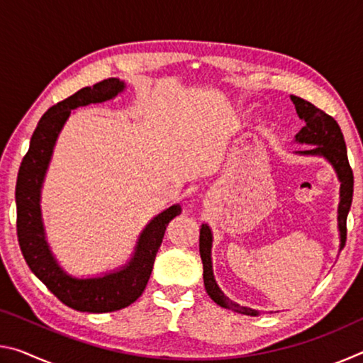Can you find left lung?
<instances>
[{"instance_id":"1","label":"left lung","mask_w":363,"mask_h":363,"mask_svg":"<svg viewBox=\"0 0 363 363\" xmlns=\"http://www.w3.org/2000/svg\"><path fill=\"white\" fill-rule=\"evenodd\" d=\"M291 101L296 108V113L301 120L306 121V125L301 128V131L294 136V143L312 145L309 150H298L296 153L306 157H322L333 167L337 176L340 186V203H337V230H340V251L346 243V219L347 213L351 210L352 192H354V174L349 167L346 143L341 133V128L337 125L333 116H330L323 110L312 106L301 97L291 96ZM211 247H213V232L208 224H201L200 229V257L203 262V284L205 290L210 294L214 303L219 304L224 309H229L238 314L245 315H257V311L250 307L233 303L220 290L216 284L213 274V261H211Z\"/></svg>"}]
</instances>
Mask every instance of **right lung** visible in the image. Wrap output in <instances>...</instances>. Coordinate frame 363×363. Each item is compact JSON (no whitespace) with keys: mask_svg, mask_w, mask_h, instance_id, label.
I'll use <instances>...</instances> for the list:
<instances>
[{"mask_svg":"<svg viewBox=\"0 0 363 363\" xmlns=\"http://www.w3.org/2000/svg\"><path fill=\"white\" fill-rule=\"evenodd\" d=\"M125 82L108 78L94 86L77 91L57 102L41 116L30 139V149L23 157L16 184L17 237L28 267L65 306L79 312L120 311L133 304L145 290L153 261L162 245L169 220L181 214V205H173L157 214L144 227L134 247L131 259L125 266L97 277H75L65 272L49 247L41 216V189L51 163L54 147L72 110L89 104H102L123 93Z\"/></svg>","mask_w":363,"mask_h":363,"instance_id":"obj_1","label":"right lung"}]
</instances>
